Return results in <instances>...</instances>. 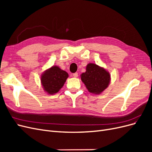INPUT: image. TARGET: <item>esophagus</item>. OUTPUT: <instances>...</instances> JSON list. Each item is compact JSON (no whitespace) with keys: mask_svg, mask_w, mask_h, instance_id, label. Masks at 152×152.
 Here are the masks:
<instances>
[{"mask_svg":"<svg viewBox=\"0 0 152 152\" xmlns=\"http://www.w3.org/2000/svg\"><path fill=\"white\" fill-rule=\"evenodd\" d=\"M73 76L74 77H78V73H74L73 74Z\"/></svg>","mask_w":152,"mask_h":152,"instance_id":"obj_1","label":"esophagus"}]
</instances>
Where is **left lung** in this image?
Masks as SVG:
<instances>
[{
    "mask_svg": "<svg viewBox=\"0 0 152 152\" xmlns=\"http://www.w3.org/2000/svg\"><path fill=\"white\" fill-rule=\"evenodd\" d=\"M81 80L91 93L99 94L107 88L110 82V73L103 67L89 63L86 71L80 75Z\"/></svg>",
    "mask_w": 152,
    "mask_h": 152,
    "instance_id": "8db88e82",
    "label": "left lung"
}]
</instances>
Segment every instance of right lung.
<instances>
[{
	"mask_svg": "<svg viewBox=\"0 0 152 152\" xmlns=\"http://www.w3.org/2000/svg\"><path fill=\"white\" fill-rule=\"evenodd\" d=\"M68 77L66 72L58 66H53L42 73L40 81L44 90L49 94H54L62 88Z\"/></svg>",
	"mask_w": 152,
	"mask_h": 152,
	"instance_id": "right-lung-1",
	"label": "right lung"
}]
</instances>
